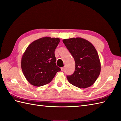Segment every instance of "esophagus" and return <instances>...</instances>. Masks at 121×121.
<instances>
[{"instance_id":"1","label":"esophagus","mask_w":121,"mask_h":121,"mask_svg":"<svg viewBox=\"0 0 121 121\" xmlns=\"http://www.w3.org/2000/svg\"><path fill=\"white\" fill-rule=\"evenodd\" d=\"M61 71H63L65 70V68L62 67V68H61Z\"/></svg>"}]
</instances>
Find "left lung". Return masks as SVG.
Returning <instances> with one entry per match:
<instances>
[{"label":"left lung","instance_id":"obj_1","mask_svg":"<svg viewBox=\"0 0 121 121\" xmlns=\"http://www.w3.org/2000/svg\"><path fill=\"white\" fill-rule=\"evenodd\" d=\"M74 59V73L67 77L71 84L79 88L91 86L101 72V63L95 47L82 38H72L62 40Z\"/></svg>","mask_w":121,"mask_h":121}]
</instances>
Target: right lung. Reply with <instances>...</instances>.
I'll return each instance as SVG.
<instances>
[{
    "label": "right lung",
    "instance_id": "right-lung-1",
    "mask_svg": "<svg viewBox=\"0 0 121 121\" xmlns=\"http://www.w3.org/2000/svg\"><path fill=\"white\" fill-rule=\"evenodd\" d=\"M60 39L43 37L30 43L23 54L21 69L31 84L41 86L49 83L60 68L56 63L54 51Z\"/></svg>",
    "mask_w": 121,
    "mask_h": 121
}]
</instances>
